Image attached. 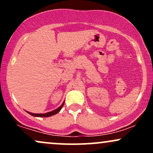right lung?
I'll return each mask as SVG.
<instances>
[{
    "mask_svg": "<svg viewBox=\"0 0 153 153\" xmlns=\"http://www.w3.org/2000/svg\"><path fill=\"white\" fill-rule=\"evenodd\" d=\"M63 105H64V102L62 105H61L59 107V108H57V109L52 111H50V112H48V113H45V114H33V113H30V112H28V113L29 114L34 116V117H51V116L52 115H54L56 114H57L59 111L61 110V108H62V107L63 106Z\"/></svg>",
    "mask_w": 153,
    "mask_h": 153,
    "instance_id": "obj_1",
    "label": "right lung"
}]
</instances>
